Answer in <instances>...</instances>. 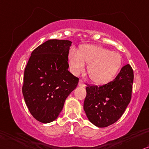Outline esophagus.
Returning a JSON list of instances; mask_svg holds the SVG:
<instances>
[{
	"instance_id": "obj_1",
	"label": "esophagus",
	"mask_w": 149,
	"mask_h": 149,
	"mask_svg": "<svg viewBox=\"0 0 149 149\" xmlns=\"http://www.w3.org/2000/svg\"><path fill=\"white\" fill-rule=\"evenodd\" d=\"M78 85L79 86H81V87H84L85 86V84H84V82L82 80H80L78 82Z\"/></svg>"
}]
</instances>
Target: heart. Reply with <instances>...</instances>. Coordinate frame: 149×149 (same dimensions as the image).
Returning <instances> with one entry per match:
<instances>
[{
    "label": "heart",
    "instance_id": "obj_1",
    "mask_svg": "<svg viewBox=\"0 0 149 149\" xmlns=\"http://www.w3.org/2000/svg\"><path fill=\"white\" fill-rule=\"evenodd\" d=\"M71 70L78 75L88 64L87 73L94 83L102 84L112 80L122 65V56L118 53L102 46L84 45L78 52L71 49L68 55Z\"/></svg>",
    "mask_w": 149,
    "mask_h": 149
}]
</instances>
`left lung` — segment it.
I'll list each match as a JSON object with an SVG mask.
<instances>
[{
	"label": "left lung",
	"instance_id": "obj_1",
	"mask_svg": "<svg viewBox=\"0 0 149 149\" xmlns=\"http://www.w3.org/2000/svg\"><path fill=\"white\" fill-rule=\"evenodd\" d=\"M133 71L129 64L116 78L103 85H87L84 110L88 120L97 127H107L120 119L129 104Z\"/></svg>",
	"mask_w": 149,
	"mask_h": 149
}]
</instances>
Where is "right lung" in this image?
<instances>
[{
	"label": "right lung",
	"mask_w": 149,
	"mask_h": 149,
	"mask_svg": "<svg viewBox=\"0 0 149 149\" xmlns=\"http://www.w3.org/2000/svg\"><path fill=\"white\" fill-rule=\"evenodd\" d=\"M72 42L49 40L33 51L26 66L22 86L26 105L38 121L57 119L79 79L69 72L68 55Z\"/></svg>",
	"instance_id": "obj_1"
}]
</instances>
